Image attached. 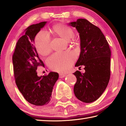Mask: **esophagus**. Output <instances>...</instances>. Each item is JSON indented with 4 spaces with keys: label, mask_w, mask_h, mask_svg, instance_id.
I'll return each mask as SVG.
<instances>
[{
    "label": "esophagus",
    "mask_w": 126,
    "mask_h": 126,
    "mask_svg": "<svg viewBox=\"0 0 126 126\" xmlns=\"http://www.w3.org/2000/svg\"><path fill=\"white\" fill-rule=\"evenodd\" d=\"M65 75H66L63 74H59V78H61V79L65 77Z\"/></svg>",
    "instance_id": "esophagus-1"
}]
</instances>
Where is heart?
<instances>
[{
	"label": "heart",
	"mask_w": 126,
	"mask_h": 126,
	"mask_svg": "<svg viewBox=\"0 0 126 126\" xmlns=\"http://www.w3.org/2000/svg\"><path fill=\"white\" fill-rule=\"evenodd\" d=\"M52 33L62 38L69 40L74 35L73 29L65 24L57 23L51 29ZM35 47L38 52L41 56H46L51 52L50 39L45 33L40 32L35 38ZM75 60V56L70 52L55 53L49 57L47 63L50 69L60 73L68 70Z\"/></svg>",
	"instance_id": "1"
}]
</instances>
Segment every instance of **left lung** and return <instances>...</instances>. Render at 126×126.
I'll list each match as a JSON object with an SVG mask.
<instances>
[{
  "mask_svg": "<svg viewBox=\"0 0 126 126\" xmlns=\"http://www.w3.org/2000/svg\"><path fill=\"white\" fill-rule=\"evenodd\" d=\"M69 25L75 27L80 38L81 52L75 66L84 65L85 73H73L77 81L74 87L76 97L92 103L103 94L110 77L111 50L104 34L88 20L79 18Z\"/></svg>",
  "mask_w": 126,
  "mask_h": 126,
  "instance_id": "1",
  "label": "left lung"
}]
</instances>
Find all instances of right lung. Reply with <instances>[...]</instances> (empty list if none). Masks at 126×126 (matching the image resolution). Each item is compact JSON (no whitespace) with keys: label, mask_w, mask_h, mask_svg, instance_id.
<instances>
[{"label":"right lung","mask_w":126,"mask_h":126,"mask_svg":"<svg viewBox=\"0 0 126 126\" xmlns=\"http://www.w3.org/2000/svg\"><path fill=\"white\" fill-rule=\"evenodd\" d=\"M46 22L32 24L26 29L25 34L18 39L12 56L16 84L25 99L36 106L50 102L53 86L58 74L50 72L43 76L37 75L36 69L44 64L34 46V39Z\"/></svg>","instance_id":"obj_1"}]
</instances>
